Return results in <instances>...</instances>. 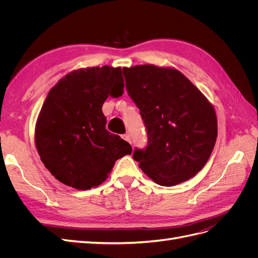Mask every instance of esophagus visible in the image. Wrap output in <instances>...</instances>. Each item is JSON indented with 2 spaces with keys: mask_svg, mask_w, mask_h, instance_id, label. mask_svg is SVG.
Returning a JSON list of instances; mask_svg holds the SVG:
<instances>
[{
  "mask_svg": "<svg viewBox=\"0 0 258 258\" xmlns=\"http://www.w3.org/2000/svg\"><path fill=\"white\" fill-rule=\"evenodd\" d=\"M122 139H123V140H126L127 142L131 143V139H130V135H129V134H124V135H122Z\"/></svg>",
  "mask_w": 258,
  "mask_h": 258,
  "instance_id": "obj_1",
  "label": "esophagus"
}]
</instances>
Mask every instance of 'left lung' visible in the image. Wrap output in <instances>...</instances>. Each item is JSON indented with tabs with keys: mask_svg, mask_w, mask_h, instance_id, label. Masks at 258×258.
<instances>
[{
	"mask_svg": "<svg viewBox=\"0 0 258 258\" xmlns=\"http://www.w3.org/2000/svg\"><path fill=\"white\" fill-rule=\"evenodd\" d=\"M126 89L139 107L147 145L135 160L154 182L174 186L205 167L217 138L213 106L187 77L152 64L123 68Z\"/></svg>",
	"mask_w": 258,
	"mask_h": 258,
	"instance_id": "8db88e82",
	"label": "left lung"
}]
</instances>
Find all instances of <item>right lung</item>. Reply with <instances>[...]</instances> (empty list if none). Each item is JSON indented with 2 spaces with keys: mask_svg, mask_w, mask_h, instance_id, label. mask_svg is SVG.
I'll return each mask as SVG.
<instances>
[{
  "mask_svg": "<svg viewBox=\"0 0 258 258\" xmlns=\"http://www.w3.org/2000/svg\"><path fill=\"white\" fill-rule=\"evenodd\" d=\"M120 68H91L68 74L42 106L35 144L44 166L58 181L77 189L98 186L131 145L107 131L102 105L122 95Z\"/></svg>",
  "mask_w": 258,
  "mask_h": 258,
  "instance_id": "add662e5",
  "label": "right lung"
}]
</instances>
